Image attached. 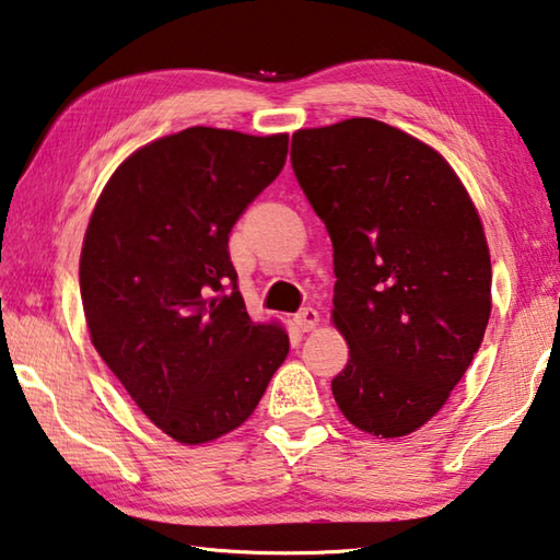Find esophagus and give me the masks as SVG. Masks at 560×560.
<instances>
[{"label":"esophagus","mask_w":560,"mask_h":560,"mask_svg":"<svg viewBox=\"0 0 560 560\" xmlns=\"http://www.w3.org/2000/svg\"><path fill=\"white\" fill-rule=\"evenodd\" d=\"M318 323H320V315L315 308H301L296 315H293V325L303 332L318 328Z\"/></svg>","instance_id":"obj_1"}]
</instances>
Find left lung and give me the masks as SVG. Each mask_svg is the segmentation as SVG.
Masks as SVG:
<instances>
[{
	"label": "left lung",
	"mask_w": 560,
	"mask_h": 560,
	"mask_svg": "<svg viewBox=\"0 0 560 560\" xmlns=\"http://www.w3.org/2000/svg\"><path fill=\"white\" fill-rule=\"evenodd\" d=\"M291 164L332 242L330 320L350 348L335 401L370 435L419 431L470 368L492 313L470 192L433 147L370 117L293 131Z\"/></svg>",
	"instance_id": "left-lung-1"
}]
</instances>
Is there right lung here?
Listing matches in <instances>:
<instances>
[{"label":"right lung","instance_id":"add662e5","mask_svg":"<svg viewBox=\"0 0 560 560\" xmlns=\"http://www.w3.org/2000/svg\"><path fill=\"white\" fill-rule=\"evenodd\" d=\"M287 154L289 135L183 129L121 161L90 215L80 252L90 340L178 443L240 429L289 354L281 323L249 318L228 252Z\"/></svg>","mask_w":560,"mask_h":560}]
</instances>
